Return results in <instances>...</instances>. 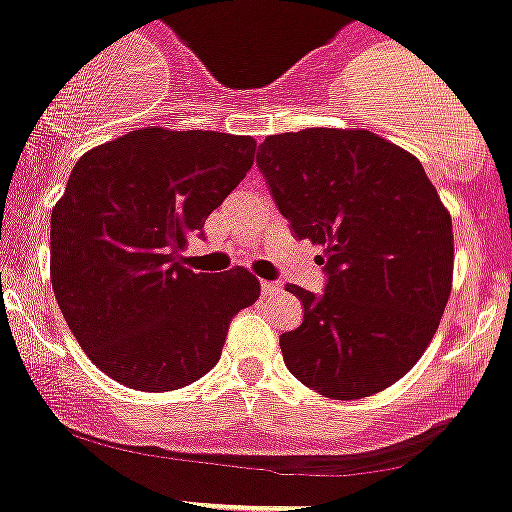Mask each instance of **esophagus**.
Wrapping results in <instances>:
<instances>
[{"instance_id": "esophagus-1", "label": "esophagus", "mask_w": 512, "mask_h": 512, "mask_svg": "<svg viewBox=\"0 0 512 512\" xmlns=\"http://www.w3.org/2000/svg\"><path fill=\"white\" fill-rule=\"evenodd\" d=\"M277 290H280V285H277V282L262 280V295H272V292H277Z\"/></svg>"}]
</instances>
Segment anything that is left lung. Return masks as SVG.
<instances>
[{
	"instance_id": "1",
	"label": "left lung",
	"mask_w": 512,
	"mask_h": 512,
	"mask_svg": "<svg viewBox=\"0 0 512 512\" xmlns=\"http://www.w3.org/2000/svg\"><path fill=\"white\" fill-rule=\"evenodd\" d=\"M257 165L300 240L322 247L320 297L282 332L285 365L332 400L390 388L423 357L453 290V220L418 157L370 130L270 135Z\"/></svg>"
}]
</instances>
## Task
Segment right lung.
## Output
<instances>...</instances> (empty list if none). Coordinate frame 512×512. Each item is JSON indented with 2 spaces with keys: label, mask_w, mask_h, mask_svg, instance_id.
<instances>
[{
  "label": "right lung",
  "mask_w": 512,
  "mask_h": 512,
  "mask_svg": "<svg viewBox=\"0 0 512 512\" xmlns=\"http://www.w3.org/2000/svg\"><path fill=\"white\" fill-rule=\"evenodd\" d=\"M257 142L142 127L79 157L52 207L49 277L89 360L119 385L167 393L217 365L230 320L260 297L245 267L182 265L187 237L245 180Z\"/></svg>",
  "instance_id": "add662e5"
}]
</instances>
